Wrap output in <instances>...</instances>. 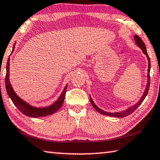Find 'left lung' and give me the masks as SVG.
<instances>
[{
  "mask_svg": "<svg viewBox=\"0 0 160 160\" xmlns=\"http://www.w3.org/2000/svg\"><path fill=\"white\" fill-rule=\"evenodd\" d=\"M134 40H135V42L137 46H138L142 50V52L146 55V57L148 58V77H147V84H146V87L145 88V91L143 92V94L141 96V98L137 102L136 104H134L133 106H131V107L128 108L127 109H126L125 110L123 111H120V112H106L105 110H102V109L99 108L98 106L95 104V102H93V99L90 96V101L91 105H93V107L96 109V110L98 112L101 113L102 114H105L106 116H110V117H120V118H122V117H127L128 115H129L131 113H133L134 111H135L137 108H138L140 105H141V103L143 102V100H145V97L147 96L148 91H149V88H150V60L149 58V56H148V54L147 52V50H146V47H145V45L144 43V42L142 41V39L139 37L138 35H135L134 36Z\"/></svg>",
  "mask_w": 160,
  "mask_h": 160,
  "instance_id": "left-lung-1",
  "label": "left lung"
}]
</instances>
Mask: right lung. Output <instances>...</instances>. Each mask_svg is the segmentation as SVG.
Returning a JSON list of instances; mask_svg holds the SVG:
<instances>
[{
	"mask_svg": "<svg viewBox=\"0 0 160 160\" xmlns=\"http://www.w3.org/2000/svg\"><path fill=\"white\" fill-rule=\"evenodd\" d=\"M15 44L16 42L14 43L11 54L13 52L14 50H15ZM67 87V85H66L65 87L64 88L62 92V93L60 94V96L58 98V100L51 105L44 108H38L30 105L29 103L24 101V100H22L21 98H19L18 95L16 94L15 91L13 90L12 86L10 82V57L8 59L6 65V75H5V88H6L8 95L10 98V99L12 100L14 105H15L17 108H18L19 111L22 112V113L24 114V115L30 117L37 118V117H43L51 115V114L55 113L56 112L62 107V105L63 104Z\"/></svg>",
	"mask_w": 160,
	"mask_h": 160,
	"instance_id": "obj_1",
	"label": "right lung"
}]
</instances>
